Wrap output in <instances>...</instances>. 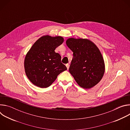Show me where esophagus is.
<instances>
[{
    "label": "esophagus",
    "instance_id": "1",
    "mask_svg": "<svg viewBox=\"0 0 130 130\" xmlns=\"http://www.w3.org/2000/svg\"><path fill=\"white\" fill-rule=\"evenodd\" d=\"M66 66L67 69H69V64H67L66 65Z\"/></svg>",
    "mask_w": 130,
    "mask_h": 130
}]
</instances>
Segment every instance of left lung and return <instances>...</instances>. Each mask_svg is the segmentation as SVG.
<instances>
[{
	"mask_svg": "<svg viewBox=\"0 0 130 130\" xmlns=\"http://www.w3.org/2000/svg\"><path fill=\"white\" fill-rule=\"evenodd\" d=\"M66 44L73 52L69 71L80 86L90 88L103 76L105 66L98 48L88 40L70 38Z\"/></svg>",
	"mask_w": 130,
	"mask_h": 130,
	"instance_id": "1",
	"label": "left lung"
}]
</instances>
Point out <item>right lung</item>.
Here are the masks:
<instances>
[{
	"mask_svg": "<svg viewBox=\"0 0 130 130\" xmlns=\"http://www.w3.org/2000/svg\"><path fill=\"white\" fill-rule=\"evenodd\" d=\"M64 42L61 36L41 37L33 45L25 59V72L29 80L41 88L50 86L58 76L67 70L61 57L54 51Z\"/></svg>",
	"mask_w": 130,
	"mask_h": 130,
	"instance_id": "obj_1",
	"label": "right lung"
}]
</instances>
